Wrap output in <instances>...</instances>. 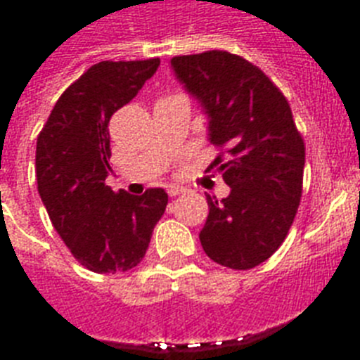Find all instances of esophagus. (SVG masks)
<instances>
[{"mask_svg": "<svg viewBox=\"0 0 360 360\" xmlns=\"http://www.w3.org/2000/svg\"><path fill=\"white\" fill-rule=\"evenodd\" d=\"M185 192V188H181V186H168V194L172 198L177 196V194H183Z\"/></svg>", "mask_w": 360, "mask_h": 360, "instance_id": "1", "label": "esophagus"}]
</instances>
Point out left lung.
Returning <instances> with one entry per match:
<instances>
[{
  "instance_id": "obj_1",
  "label": "left lung",
  "mask_w": 360,
  "mask_h": 360,
  "mask_svg": "<svg viewBox=\"0 0 360 360\" xmlns=\"http://www.w3.org/2000/svg\"><path fill=\"white\" fill-rule=\"evenodd\" d=\"M169 63L202 104L209 141L224 149L207 169L220 172L231 191L222 202L207 196L203 250L224 267H256L284 243L301 202L304 141L290 104L262 69L236 53L209 50Z\"/></svg>"
}]
</instances>
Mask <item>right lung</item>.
<instances>
[{"mask_svg": "<svg viewBox=\"0 0 360 360\" xmlns=\"http://www.w3.org/2000/svg\"><path fill=\"white\" fill-rule=\"evenodd\" d=\"M160 59L101 61L69 86L37 138L39 194L72 256L93 273H121L146 256L168 205L164 188L114 192L110 117L138 95Z\"/></svg>", "mask_w": 360, "mask_h": 360, "instance_id": "right-lung-1", "label": "right lung"}]
</instances>
